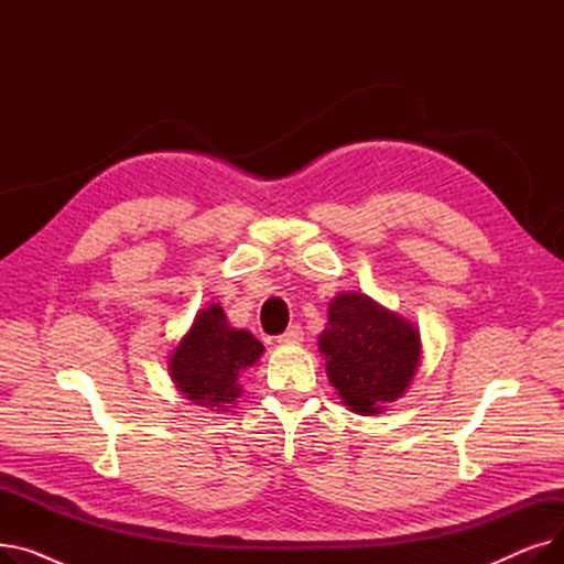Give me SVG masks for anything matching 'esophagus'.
Returning a JSON list of instances; mask_svg holds the SVG:
<instances>
[{"instance_id":"esophagus-1","label":"esophagus","mask_w":564,"mask_h":564,"mask_svg":"<svg viewBox=\"0 0 564 564\" xmlns=\"http://www.w3.org/2000/svg\"><path fill=\"white\" fill-rule=\"evenodd\" d=\"M302 340H304V332H302L300 324H292V327H288L285 334L279 336L281 345H300Z\"/></svg>"}]
</instances>
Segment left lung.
<instances>
[{
	"label": "left lung",
	"instance_id": "obj_1",
	"mask_svg": "<svg viewBox=\"0 0 564 564\" xmlns=\"http://www.w3.org/2000/svg\"><path fill=\"white\" fill-rule=\"evenodd\" d=\"M327 317L317 347L332 387L361 416L389 411L411 387L423 357L416 324L364 292L336 294Z\"/></svg>",
	"mask_w": 564,
	"mask_h": 564
}]
</instances>
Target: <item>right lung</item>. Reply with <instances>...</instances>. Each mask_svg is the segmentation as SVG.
<instances>
[{"instance_id":"obj_1","label":"right lung","mask_w":564,"mask_h":564,"mask_svg":"<svg viewBox=\"0 0 564 564\" xmlns=\"http://www.w3.org/2000/svg\"><path fill=\"white\" fill-rule=\"evenodd\" d=\"M262 343L228 324L219 304L196 313L187 334L169 354V375L189 402L210 411H230L242 395L240 375L262 357Z\"/></svg>"}]
</instances>
